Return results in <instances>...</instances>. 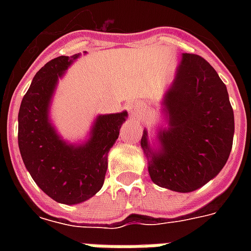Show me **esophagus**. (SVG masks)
<instances>
[{
    "instance_id": "34e87169",
    "label": "esophagus",
    "mask_w": 251,
    "mask_h": 251,
    "mask_svg": "<svg viewBox=\"0 0 251 251\" xmlns=\"http://www.w3.org/2000/svg\"><path fill=\"white\" fill-rule=\"evenodd\" d=\"M131 115H134V118H138V120H142V117H144V110L140 104H131L130 107Z\"/></svg>"
}]
</instances>
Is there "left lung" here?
I'll return each mask as SVG.
<instances>
[{"label":"left lung","instance_id":"obj_1","mask_svg":"<svg viewBox=\"0 0 251 251\" xmlns=\"http://www.w3.org/2000/svg\"><path fill=\"white\" fill-rule=\"evenodd\" d=\"M163 106L168 129L158 131L160 149H151L145 130L141 138L148 171L160 187L191 192L214 179L230 156L234 111L228 93L210 63L183 53Z\"/></svg>","mask_w":251,"mask_h":251}]
</instances>
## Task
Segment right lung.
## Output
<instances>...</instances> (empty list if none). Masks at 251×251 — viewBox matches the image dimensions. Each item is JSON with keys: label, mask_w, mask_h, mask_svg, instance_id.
Here are the masks:
<instances>
[{"label": "right lung", "mask_w": 251, "mask_h": 251, "mask_svg": "<svg viewBox=\"0 0 251 251\" xmlns=\"http://www.w3.org/2000/svg\"><path fill=\"white\" fill-rule=\"evenodd\" d=\"M79 53L59 56L41 67L23 98L19 111V148L35 183L63 204H76L102 188L107 154L120 136L127 113L99 115L86 144L62 141L48 121V106L57 79Z\"/></svg>", "instance_id": "obj_1"}]
</instances>
